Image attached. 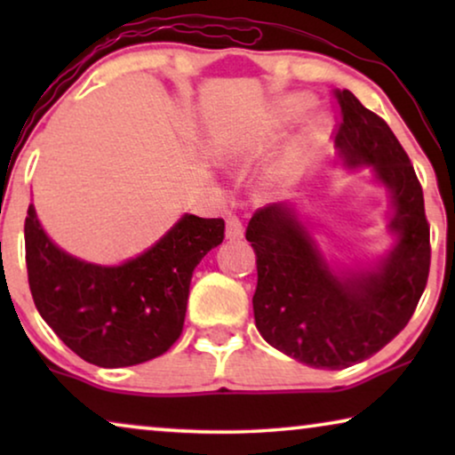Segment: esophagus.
Masks as SVG:
<instances>
[{"label": "esophagus", "mask_w": 455, "mask_h": 455, "mask_svg": "<svg viewBox=\"0 0 455 455\" xmlns=\"http://www.w3.org/2000/svg\"><path fill=\"white\" fill-rule=\"evenodd\" d=\"M226 235H228V240H240L242 235H244V226H242V221L238 220V217H228Z\"/></svg>", "instance_id": "34e87169"}]
</instances>
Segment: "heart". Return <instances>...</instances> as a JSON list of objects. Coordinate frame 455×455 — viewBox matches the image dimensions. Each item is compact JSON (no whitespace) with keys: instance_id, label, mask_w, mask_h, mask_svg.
Wrapping results in <instances>:
<instances>
[{"instance_id":"b5f03b06","label":"heart","mask_w":455,"mask_h":455,"mask_svg":"<svg viewBox=\"0 0 455 455\" xmlns=\"http://www.w3.org/2000/svg\"><path fill=\"white\" fill-rule=\"evenodd\" d=\"M310 105H313V99L307 95L288 97L277 105V117L282 122H294V120H298V117H302L304 114H307V111L310 109ZM321 130H323L321 124H315V126L310 128V139H316V136L321 134Z\"/></svg>"}]
</instances>
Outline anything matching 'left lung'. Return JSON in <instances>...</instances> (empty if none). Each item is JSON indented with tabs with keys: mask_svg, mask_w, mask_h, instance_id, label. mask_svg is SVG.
<instances>
[{
	"mask_svg": "<svg viewBox=\"0 0 455 455\" xmlns=\"http://www.w3.org/2000/svg\"><path fill=\"white\" fill-rule=\"evenodd\" d=\"M341 124L335 148L350 170L372 167L389 192L395 246L363 269L329 265L291 203H273L248 221L257 252L254 323L267 344L315 369L339 371L387 346L425 291L431 244L414 167L391 128L350 91H335Z\"/></svg>",
	"mask_w": 455,
	"mask_h": 455,
	"instance_id": "8db88e82",
	"label": "left lung"
}]
</instances>
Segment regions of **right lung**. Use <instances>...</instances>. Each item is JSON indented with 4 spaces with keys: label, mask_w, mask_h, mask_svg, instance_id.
Returning <instances> with one entry per match:
<instances>
[{
    "label": "right lung",
    "mask_w": 455,
    "mask_h": 455,
    "mask_svg": "<svg viewBox=\"0 0 455 455\" xmlns=\"http://www.w3.org/2000/svg\"><path fill=\"white\" fill-rule=\"evenodd\" d=\"M223 232V220L186 213L139 257L105 267L53 244L30 204L24 244L35 307L86 363L103 369L147 363L182 333L192 271L221 244Z\"/></svg>",
    "instance_id": "right-lung-1"
}]
</instances>
